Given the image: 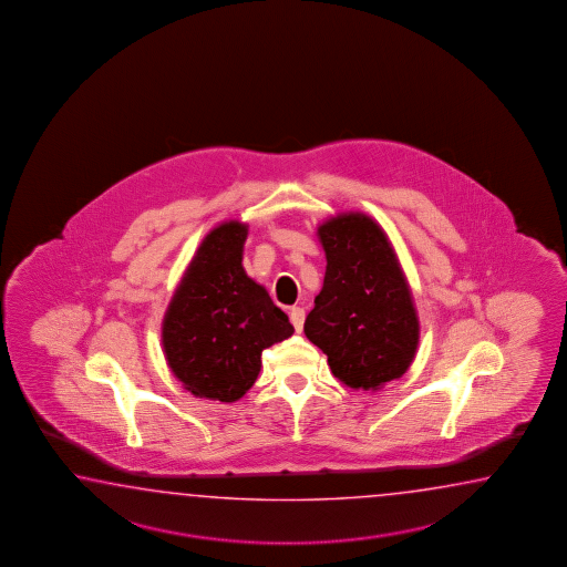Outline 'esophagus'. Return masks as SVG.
<instances>
[{
    "label": "esophagus",
    "instance_id": "1",
    "mask_svg": "<svg viewBox=\"0 0 567 567\" xmlns=\"http://www.w3.org/2000/svg\"><path fill=\"white\" fill-rule=\"evenodd\" d=\"M303 318H306V312H303L301 308H291V310H289V320H291V324L296 328V332H301Z\"/></svg>",
    "mask_w": 567,
    "mask_h": 567
}]
</instances>
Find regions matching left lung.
Here are the masks:
<instances>
[{"instance_id":"left-lung-1","label":"left lung","mask_w":567,"mask_h":567,"mask_svg":"<svg viewBox=\"0 0 567 567\" xmlns=\"http://www.w3.org/2000/svg\"><path fill=\"white\" fill-rule=\"evenodd\" d=\"M326 276L303 332L350 389L377 391L410 369L420 320L410 284L381 225L340 213L318 227Z\"/></svg>"}]
</instances>
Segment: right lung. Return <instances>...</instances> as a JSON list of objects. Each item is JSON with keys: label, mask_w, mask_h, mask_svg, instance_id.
<instances>
[{"label": "right lung", "mask_w": 567, "mask_h": 567, "mask_svg": "<svg viewBox=\"0 0 567 567\" xmlns=\"http://www.w3.org/2000/svg\"><path fill=\"white\" fill-rule=\"evenodd\" d=\"M247 225L223 223L186 267L162 322L164 354L196 398L233 403L254 386L261 352L293 334L288 316L243 269Z\"/></svg>", "instance_id": "obj_1"}]
</instances>
